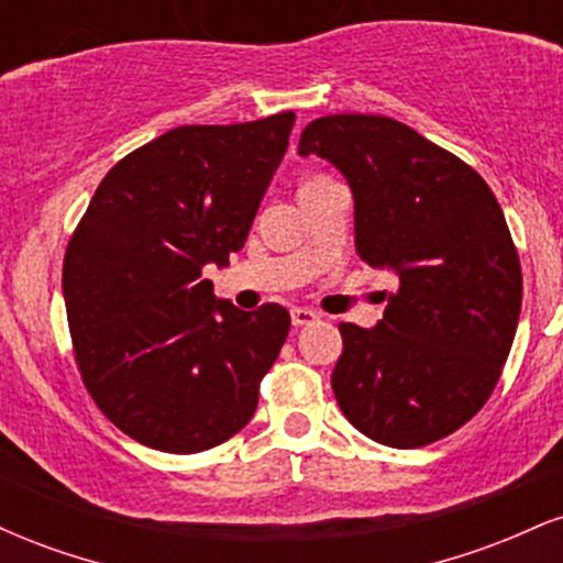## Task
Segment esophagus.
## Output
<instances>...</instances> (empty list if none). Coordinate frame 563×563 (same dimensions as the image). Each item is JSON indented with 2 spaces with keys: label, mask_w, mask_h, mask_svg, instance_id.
<instances>
[{
  "label": "esophagus",
  "mask_w": 563,
  "mask_h": 563,
  "mask_svg": "<svg viewBox=\"0 0 563 563\" xmlns=\"http://www.w3.org/2000/svg\"><path fill=\"white\" fill-rule=\"evenodd\" d=\"M290 320H294V325H309V322L318 320V312L307 307H294L290 309Z\"/></svg>",
  "instance_id": "1"
}]
</instances>
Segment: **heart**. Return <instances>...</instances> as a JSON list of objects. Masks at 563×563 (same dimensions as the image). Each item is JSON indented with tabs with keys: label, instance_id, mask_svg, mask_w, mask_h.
<instances>
[{
	"label": "heart",
	"instance_id": "1",
	"mask_svg": "<svg viewBox=\"0 0 563 563\" xmlns=\"http://www.w3.org/2000/svg\"><path fill=\"white\" fill-rule=\"evenodd\" d=\"M322 179H328V177H312V179H307V183H303L301 187H307V185H314V183H322Z\"/></svg>",
	"mask_w": 563,
	"mask_h": 563
}]
</instances>
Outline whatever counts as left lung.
Instances as JSON below:
<instances>
[{"instance_id":"left-lung-1","label":"left lung","mask_w":563,"mask_h":563,"mask_svg":"<svg viewBox=\"0 0 563 563\" xmlns=\"http://www.w3.org/2000/svg\"><path fill=\"white\" fill-rule=\"evenodd\" d=\"M299 153L339 166L360 256L399 277L376 328L339 325L341 412L389 448L439 442L482 410L514 344L525 280L500 203L466 161L389 115H322Z\"/></svg>"}]
</instances>
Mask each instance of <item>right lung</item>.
<instances>
[{
	"label": "right lung",
	"instance_id": "add662e5",
	"mask_svg": "<svg viewBox=\"0 0 563 563\" xmlns=\"http://www.w3.org/2000/svg\"><path fill=\"white\" fill-rule=\"evenodd\" d=\"M296 113L177 126L106 174L70 235L63 296L74 357L102 416L145 448L228 442L286 344L280 303L217 301L206 264L243 249Z\"/></svg>",
	"mask_w": 563,
	"mask_h": 563
}]
</instances>
